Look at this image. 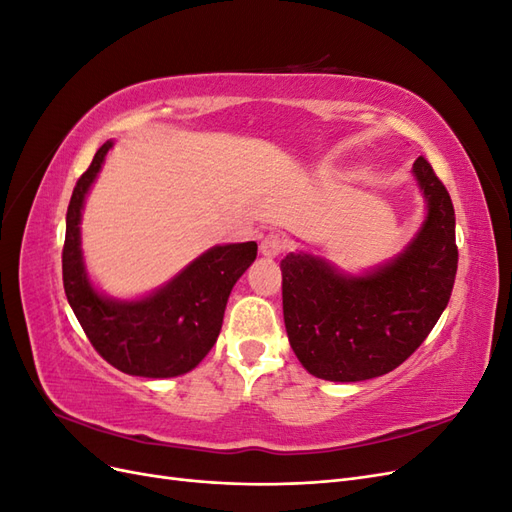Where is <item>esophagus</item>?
I'll return each mask as SVG.
<instances>
[{"mask_svg": "<svg viewBox=\"0 0 512 512\" xmlns=\"http://www.w3.org/2000/svg\"><path fill=\"white\" fill-rule=\"evenodd\" d=\"M284 250H286V239L282 235H277V232H269V235H265L260 241V254L267 258L280 256Z\"/></svg>", "mask_w": 512, "mask_h": 512, "instance_id": "obj_1", "label": "esophagus"}]
</instances>
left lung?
<instances>
[{
  "label": "left lung",
  "mask_w": 512,
  "mask_h": 512,
  "mask_svg": "<svg viewBox=\"0 0 512 512\" xmlns=\"http://www.w3.org/2000/svg\"><path fill=\"white\" fill-rule=\"evenodd\" d=\"M412 173L427 218L397 258L359 277L309 254L280 262L290 346L316 378L361 382L389 374L425 342L451 299L459 258L453 200L423 156Z\"/></svg>",
  "instance_id": "left-lung-1"
}]
</instances>
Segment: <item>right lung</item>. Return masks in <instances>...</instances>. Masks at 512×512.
Listing matches in <instances>:
<instances>
[{
  "label": "right lung",
  "instance_id": "1",
  "mask_svg": "<svg viewBox=\"0 0 512 512\" xmlns=\"http://www.w3.org/2000/svg\"><path fill=\"white\" fill-rule=\"evenodd\" d=\"M106 141L76 181L66 215L61 252L64 290L87 339L104 361L123 374L175 378L188 374L220 335L232 286L256 260V241L215 245L190 262L166 286L136 301H115L91 286L81 252V211L96 181Z\"/></svg>",
  "mask_w": 512,
  "mask_h": 512
}]
</instances>
